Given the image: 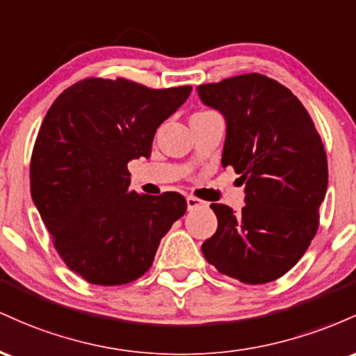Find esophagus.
Here are the masks:
<instances>
[{"instance_id": "esophagus-1", "label": "esophagus", "mask_w": 356, "mask_h": 356, "mask_svg": "<svg viewBox=\"0 0 356 356\" xmlns=\"http://www.w3.org/2000/svg\"><path fill=\"white\" fill-rule=\"evenodd\" d=\"M186 205H188V210H195V209H202V207H205L207 202H203V200L190 195V197H186Z\"/></svg>"}]
</instances>
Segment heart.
<instances>
[{
	"mask_svg": "<svg viewBox=\"0 0 356 356\" xmlns=\"http://www.w3.org/2000/svg\"><path fill=\"white\" fill-rule=\"evenodd\" d=\"M202 113H211V111H202Z\"/></svg>",
	"mask_w": 356,
	"mask_h": 356,
	"instance_id": "heart-1",
	"label": "heart"
}]
</instances>
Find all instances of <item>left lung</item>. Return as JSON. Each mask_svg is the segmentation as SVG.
<instances>
[{
  "label": "left lung",
  "instance_id": "left-lung-1",
  "mask_svg": "<svg viewBox=\"0 0 356 356\" xmlns=\"http://www.w3.org/2000/svg\"><path fill=\"white\" fill-rule=\"evenodd\" d=\"M203 104L227 121L222 166L245 183L238 213L211 203L218 229L202 252L220 274L266 284L298 264L319 227L328 188V161L301 101L261 74L198 86Z\"/></svg>",
  "mask_w": 356,
  "mask_h": 356
}]
</instances>
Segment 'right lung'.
<instances>
[{"mask_svg": "<svg viewBox=\"0 0 356 356\" xmlns=\"http://www.w3.org/2000/svg\"><path fill=\"white\" fill-rule=\"evenodd\" d=\"M190 92L89 77L63 90L43 119L31 153V198L60 259L90 284L141 277L185 215L177 191H131L127 163L149 158L159 124Z\"/></svg>", "mask_w": 356, "mask_h": 356, "instance_id": "add662e5", "label": "right lung"}]
</instances>
